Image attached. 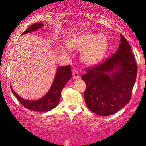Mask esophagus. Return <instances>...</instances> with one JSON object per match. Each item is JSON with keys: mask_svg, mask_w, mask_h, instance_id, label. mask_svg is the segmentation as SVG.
<instances>
[{"mask_svg": "<svg viewBox=\"0 0 146 146\" xmlns=\"http://www.w3.org/2000/svg\"><path fill=\"white\" fill-rule=\"evenodd\" d=\"M73 77L74 79L80 78V75H79L78 72L77 71H73Z\"/></svg>", "mask_w": 146, "mask_h": 146, "instance_id": "esophagus-1", "label": "esophagus"}]
</instances>
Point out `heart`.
<instances>
[{"mask_svg": "<svg viewBox=\"0 0 146 146\" xmlns=\"http://www.w3.org/2000/svg\"><path fill=\"white\" fill-rule=\"evenodd\" d=\"M69 46L73 49L84 50V62L88 65H94L103 58L108 49V42L102 33H85L72 38Z\"/></svg>", "mask_w": 146, "mask_h": 146, "instance_id": "b5f03b06", "label": "heart"}]
</instances>
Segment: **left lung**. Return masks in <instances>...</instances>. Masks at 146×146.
<instances>
[{"instance_id":"left-lung-1","label":"left lung","mask_w":146,"mask_h":146,"mask_svg":"<svg viewBox=\"0 0 146 146\" xmlns=\"http://www.w3.org/2000/svg\"><path fill=\"white\" fill-rule=\"evenodd\" d=\"M116 53L105 62L86 70L84 100L90 110L100 116L116 113L130 102L136 81L137 64L131 47L120 35Z\"/></svg>"}]
</instances>
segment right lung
I'll use <instances>...</instances> for the list:
<instances>
[{
	"label": "right lung",
	"instance_id": "add662e5",
	"mask_svg": "<svg viewBox=\"0 0 146 146\" xmlns=\"http://www.w3.org/2000/svg\"><path fill=\"white\" fill-rule=\"evenodd\" d=\"M44 24L42 23H35L30 26L27 29L22 33V35L29 33L33 31L41 29L43 27ZM72 78V73L71 66H60L57 68L56 76L53 80V83L47 93L41 98L36 100H28L20 97L14 91L11 86V90L12 93L22 105L30 110L36 112H47L49 111L57 106L59 103L61 96V92L64 86L71 80Z\"/></svg>",
	"mask_w": 146,
	"mask_h": 146
}]
</instances>
